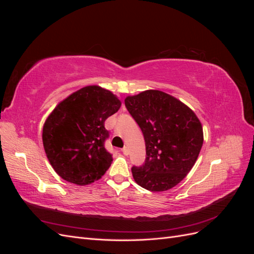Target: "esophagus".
Returning <instances> with one entry per match:
<instances>
[{
	"label": "esophagus",
	"mask_w": 254,
	"mask_h": 254,
	"mask_svg": "<svg viewBox=\"0 0 254 254\" xmlns=\"http://www.w3.org/2000/svg\"><path fill=\"white\" fill-rule=\"evenodd\" d=\"M122 152L124 153L125 156H128V155H129V149H128V147H124V148H123V149H122Z\"/></svg>",
	"instance_id": "esophagus-1"
}]
</instances>
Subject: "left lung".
<instances>
[{
    "label": "left lung",
    "instance_id": "1",
    "mask_svg": "<svg viewBox=\"0 0 254 254\" xmlns=\"http://www.w3.org/2000/svg\"><path fill=\"white\" fill-rule=\"evenodd\" d=\"M125 106L140 126L146 146L145 163L131 168L134 181L151 191L176 187L202 147L200 121L186 104L159 90L127 96Z\"/></svg>",
    "mask_w": 254,
    "mask_h": 254
}]
</instances>
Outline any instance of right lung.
Listing matches in <instances>:
<instances>
[{"instance_id": "add662e5", "label": "right lung", "mask_w": 254, "mask_h": 254, "mask_svg": "<svg viewBox=\"0 0 254 254\" xmlns=\"http://www.w3.org/2000/svg\"><path fill=\"white\" fill-rule=\"evenodd\" d=\"M122 103L111 91L87 86L61 101L45 120L43 147L52 167L77 186L93 183L108 171L112 155L105 148L109 136L105 121Z\"/></svg>"}]
</instances>
